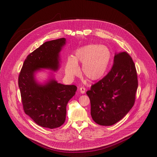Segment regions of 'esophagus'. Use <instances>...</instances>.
<instances>
[{"instance_id": "1", "label": "esophagus", "mask_w": 157, "mask_h": 157, "mask_svg": "<svg viewBox=\"0 0 157 157\" xmlns=\"http://www.w3.org/2000/svg\"><path fill=\"white\" fill-rule=\"evenodd\" d=\"M79 91H80V92H81V93L83 94V93H86V88H85L84 87H79Z\"/></svg>"}]
</instances>
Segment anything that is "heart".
Listing matches in <instances>:
<instances>
[{
	"mask_svg": "<svg viewBox=\"0 0 157 157\" xmlns=\"http://www.w3.org/2000/svg\"><path fill=\"white\" fill-rule=\"evenodd\" d=\"M112 59L110 49L103 45L90 44L78 48L73 57L67 60L65 72L70 77L79 73V63L82 64L85 77L91 81H97L104 77Z\"/></svg>",
	"mask_w": 157,
	"mask_h": 157,
	"instance_id": "obj_1",
	"label": "heart"
}]
</instances>
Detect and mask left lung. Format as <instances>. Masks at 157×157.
I'll use <instances>...</instances> for the list:
<instances>
[{"label": "left lung", "mask_w": 157, "mask_h": 157, "mask_svg": "<svg viewBox=\"0 0 157 157\" xmlns=\"http://www.w3.org/2000/svg\"><path fill=\"white\" fill-rule=\"evenodd\" d=\"M138 86L135 64L126 52L116 53L114 64L106 75L87 91L91 115L101 126L119 122L132 108Z\"/></svg>", "instance_id": "8db88e82"}]
</instances>
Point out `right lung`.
I'll use <instances>...</instances> for the list:
<instances>
[{
    "label": "right lung",
    "instance_id": "obj_1",
    "mask_svg": "<svg viewBox=\"0 0 157 157\" xmlns=\"http://www.w3.org/2000/svg\"><path fill=\"white\" fill-rule=\"evenodd\" d=\"M65 44V38L44 43L27 56L19 75L25 113L43 128L54 129L64 123L66 105L77 90L74 85H63L54 79L39 84L35 78V73L41 68L59 69V53Z\"/></svg>",
    "mask_w": 157,
    "mask_h": 157
}]
</instances>
